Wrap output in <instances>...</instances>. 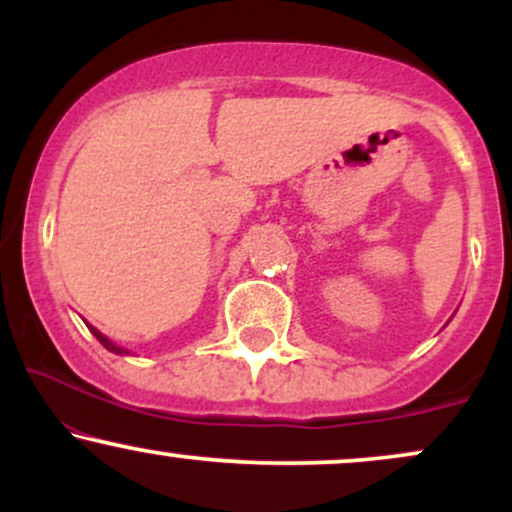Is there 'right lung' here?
Returning <instances> with one entry per match:
<instances>
[{
	"mask_svg": "<svg viewBox=\"0 0 512 512\" xmlns=\"http://www.w3.org/2000/svg\"><path fill=\"white\" fill-rule=\"evenodd\" d=\"M91 332H93V337H96L98 339V342H101L103 346H105V349H108V351H115V354H129V351H125V349H122V346H117V344H113V342H110V339L108 337H105V334H101V332H98L96 330V327H91Z\"/></svg>",
	"mask_w": 512,
	"mask_h": 512,
	"instance_id": "add662e5",
	"label": "right lung"
}]
</instances>
